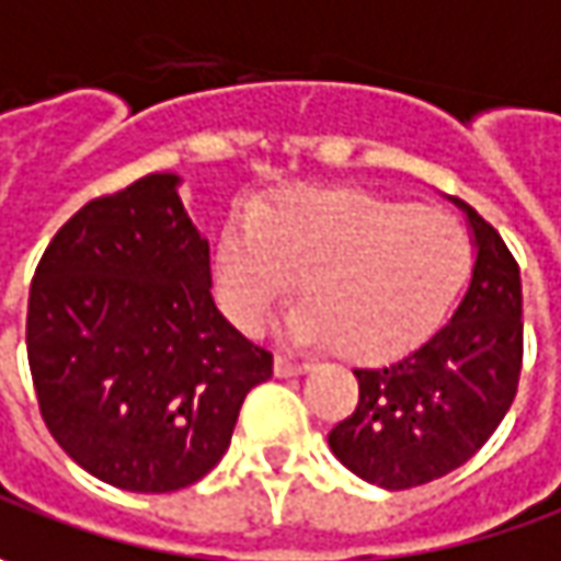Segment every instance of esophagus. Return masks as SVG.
<instances>
[{
    "mask_svg": "<svg viewBox=\"0 0 561 561\" xmlns=\"http://www.w3.org/2000/svg\"><path fill=\"white\" fill-rule=\"evenodd\" d=\"M273 370H276V377H298V374H307V370H310V364H305V360H291V357L279 354L276 364H273Z\"/></svg>",
    "mask_w": 561,
    "mask_h": 561,
    "instance_id": "esophagus-1",
    "label": "esophagus"
}]
</instances>
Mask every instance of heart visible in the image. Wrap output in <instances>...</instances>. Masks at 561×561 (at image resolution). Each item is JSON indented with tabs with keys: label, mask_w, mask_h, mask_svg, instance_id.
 Masks as SVG:
<instances>
[{
	"label": "heart",
	"mask_w": 561,
	"mask_h": 561,
	"mask_svg": "<svg viewBox=\"0 0 561 561\" xmlns=\"http://www.w3.org/2000/svg\"><path fill=\"white\" fill-rule=\"evenodd\" d=\"M465 226L374 191H291L232 226L216 251L226 317L256 332L298 279V342H332L348 360H386L446 320L471 273Z\"/></svg>",
	"instance_id": "obj_1"
}]
</instances>
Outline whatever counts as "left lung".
I'll return each mask as SVG.
<instances>
[{"mask_svg":"<svg viewBox=\"0 0 561 561\" xmlns=\"http://www.w3.org/2000/svg\"><path fill=\"white\" fill-rule=\"evenodd\" d=\"M474 234L471 285L451 320L379 370H354L360 399L329 430L332 455L382 490L461 468L493 436L522 377V273L500 232L451 197Z\"/></svg>","mask_w":561,"mask_h":561,"instance_id":"8db88e82","label":"left lung"}]
</instances>
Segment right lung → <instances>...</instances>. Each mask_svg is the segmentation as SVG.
I'll list each match as a JSON object with an SVG mask.
<instances>
[{
	"label": "right lung",
	"instance_id": "obj_1",
	"mask_svg": "<svg viewBox=\"0 0 561 561\" xmlns=\"http://www.w3.org/2000/svg\"><path fill=\"white\" fill-rule=\"evenodd\" d=\"M153 172L78 209L39 256L27 360L39 414L84 471L172 493L216 468L244 396L273 377L216 310L209 244Z\"/></svg>",
	"mask_w": 561,
	"mask_h": 561
}]
</instances>
